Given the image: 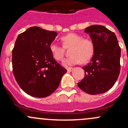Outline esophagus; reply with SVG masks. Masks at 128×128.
Instances as JSON below:
<instances>
[{"mask_svg": "<svg viewBox=\"0 0 128 128\" xmlns=\"http://www.w3.org/2000/svg\"><path fill=\"white\" fill-rule=\"evenodd\" d=\"M73 70V68H71V67H70V68H67V71L68 72H72Z\"/></svg>", "mask_w": 128, "mask_h": 128, "instance_id": "1", "label": "esophagus"}]
</instances>
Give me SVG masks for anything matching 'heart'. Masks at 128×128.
<instances>
[{"label": "heart", "mask_w": 128, "mask_h": 128, "mask_svg": "<svg viewBox=\"0 0 128 128\" xmlns=\"http://www.w3.org/2000/svg\"><path fill=\"white\" fill-rule=\"evenodd\" d=\"M62 44L52 42L50 50L53 56L57 61L62 60L64 56V48L72 46L70 50L71 56L63 61V65L72 66L81 61L85 63L92 58L94 52V44L92 40L83 38V36L75 33H70L61 37Z\"/></svg>", "instance_id": "1"}]
</instances>
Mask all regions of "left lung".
Returning <instances> with one entry per match:
<instances>
[{
  "label": "left lung",
  "instance_id": "1",
  "mask_svg": "<svg viewBox=\"0 0 128 128\" xmlns=\"http://www.w3.org/2000/svg\"><path fill=\"white\" fill-rule=\"evenodd\" d=\"M94 44L91 61L83 67L85 77L78 83L82 90L94 95L104 93L112 87L120 72L121 49L115 34L102 25L86 28Z\"/></svg>",
  "mask_w": 128,
  "mask_h": 128
}]
</instances>
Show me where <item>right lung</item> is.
<instances>
[{
    "label": "right lung",
    "instance_id": "obj_1",
    "mask_svg": "<svg viewBox=\"0 0 128 128\" xmlns=\"http://www.w3.org/2000/svg\"><path fill=\"white\" fill-rule=\"evenodd\" d=\"M57 36L55 31L37 26L20 34L12 49V72L26 93L46 98L59 86L67 70L54 59L50 45Z\"/></svg>",
    "mask_w": 128,
    "mask_h": 128
}]
</instances>
